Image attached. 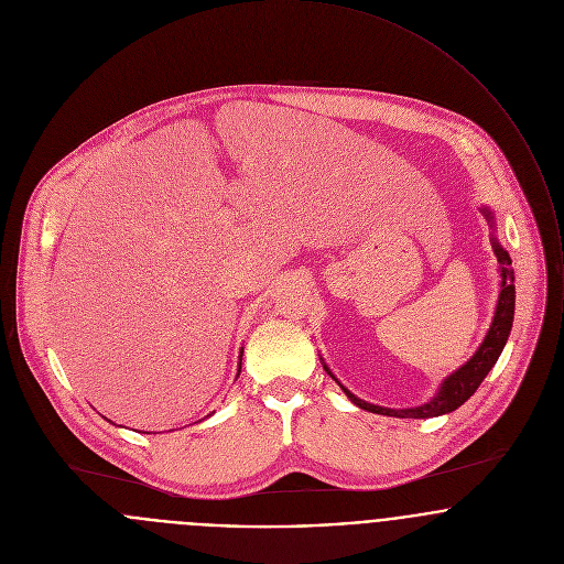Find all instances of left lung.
<instances>
[{
	"label": "left lung",
	"mask_w": 564,
	"mask_h": 564,
	"mask_svg": "<svg viewBox=\"0 0 564 564\" xmlns=\"http://www.w3.org/2000/svg\"><path fill=\"white\" fill-rule=\"evenodd\" d=\"M486 220L490 223L492 227V251L499 260V273H501V291H499V300H497V308H495V317H492V324L481 341V346L477 348V352L462 366L457 368L453 375L446 376L437 391L433 393L431 400H426L424 404H417V406H404V409H391V406H380V404H372V402H366L361 398H357L348 387H344L337 376L330 372V368L324 364V370L328 375L333 376L344 393L359 406V409H366V411H372V413H380V415H389V417H437V415H444V413H451L455 411L457 406H462L475 391L477 387L481 384V380L488 376V372L495 368V364L499 361L506 344H508V337H510V330H512V322H514V300H517V289H514V269H512V258L510 253L501 247V242L497 240L495 236V214L490 212V207H481Z\"/></svg>",
	"instance_id": "8db88e82"
}]
</instances>
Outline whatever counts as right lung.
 <instances>
[{
  "label": "right lung",
  "mask_w": 564,
  "mask_h": 564,
  "mask_svg": "<svg viewBox=\"0 0 564 564\" xmlns=\"http://www.w3.org/2000/svg\"><path fill=\"white\" fill-rule=\"evenodd\" d=\"M240 366H242V348H240V355H238V372H236V378L240 375ZM209 415H212V413H209ZM209 415H205V417H209ZM105 420H107V417H105ZM109 422H111V420H109ZM198 422H200V420H198ZM111 424H113V422H111ZM173 431H175V429H173ZM147 433H149V431H147Z\"/></svg>",
  "instance_id": "right-lung-1"
}]
</instances>
